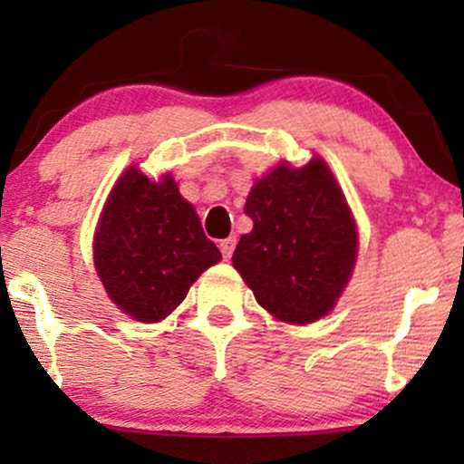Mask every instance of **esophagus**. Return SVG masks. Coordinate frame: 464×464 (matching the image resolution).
Masks as SVG:
<instances>
[{
  "mask_svg": "<svg viewBox=\"0 0 464 464\" xmlns=\"http://www.w3.org/2000/svg\"><path fill=\"white\" fill-rule=\"evenodd\" d=\"M234 246H237V237H227L219 243V249H221V256L224 259H230L232 253H234Z\"/></svg>",
  "mask_w": 464,
  "mask_h": 464,
  "instance_id": "1",
  "label": "esophagus"
}]
</instances>
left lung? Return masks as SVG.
I'll list each match as a JSON object with an SVG mask.
<instances>
[{"mask_svg":"<svg viewBox=\"0 0 464 464\" xmlns=\"http://www.w3.org/2000/svg\"><path fill=\"white\" fill-rule=\"evenodd\" d=\"M232 262L262 308L306 325L332 313L357 259V226L321 158L306 167L278 164L253 186Z\"/></svg>","mask_w":464,"mask_h":464,"instance_id":"8db88e82","label":"left lung"}]
</instances>
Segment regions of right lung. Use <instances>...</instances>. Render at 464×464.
<instances>
[{
	"label": "right lung",
	"mask_w": 464,
	"mask_h": 464,
	"mask_svg": "<svg viewBox=\"0 0 464 464\" xmlns=\"http://www.w3.org/2000/svg\"><path fill=\"white\" fill-rule=\"evenodd\" d=\"M221 253L169 173L151 181L137 167L113 186L94 232V266L111 302L132 319L158 323Z\"/></svg>",
	"instance_id": "1"
}]
</instances>
